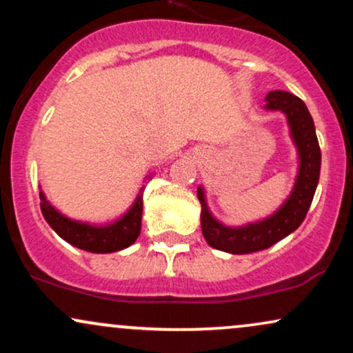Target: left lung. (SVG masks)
<instances>
[{
  "mask_svg": "<svg viewBox=\"0 0 353 353\" xmlns=\"http://www.w3.org/2000/svg\"><path fill=\"white\" fill-rule=\"evenodd\" d=\"M265 101V109L281 111L287 117L290 137L297 148V177L290 196L272 216L241 228H229L219 222L208 208L204 188H197V199L202 208V236L210 247L229 254H250L269 249L275 242L292 234L305 219L319 184L320 148L309 109L302 99L287 91H270Z\"/></svg>",
  "mask_w": 353,
  "mask_h": 353,
  "instance_id": "1",
  "label": "left lung"
}]
</instances>
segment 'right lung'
Instances as JSON below:
<instances>
[{
	"instance_id": "add662e5",
	"label": "right lung",
	"mask_w": 353,
	"mask_h": 353,
	"mask_svg": "<svg viewBox=\"0 0 353 353\" xmlns=\"http://www.w3.org/2000/svg\"><path fill=\"white\" fill-rule=\"evenodd\" d=\"M143 190L144 188H141L134 204L129 208L128 212L116 219L114 222L104 225H94L66 217L54 205H51L43 190L39 192V199H41V212L46 222L68 244L92 254H109L134 244L136 239L139 237L141 219H143Z\"/></svg>"
}]
</instances>
